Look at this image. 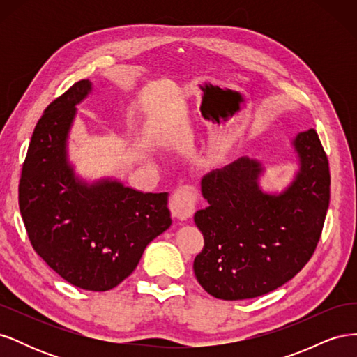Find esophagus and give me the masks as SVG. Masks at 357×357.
<instances>
[{
  "label": "esophagus",
  "instance_id": "obj_1",
  "mask_svg": "<svg viewBox=\"0 0 357 357\" xmlns=\"http://www.w3.org/2000/svg\"><path fill=\"white\" fill-rule=\"evenodd\" d=\"M197 208V195L189 188H180L171 195L169 210L172 218L178 220L190 219Z\"/></svg>",
  "mask_w": 357,
  "mask_h": 357
}]
</instances>
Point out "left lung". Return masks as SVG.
<instances>
[{"instance_id": "8db88e82", "label": "left lung", "mask_w": 357, "mask_h": 357, "mask_svg": "<svg viewBox=\"0 0 357 357\" xmlns=\"http://www.w3.org/2000/svg\"><path fill=\"white\" fill-rule=\"evenodd\" d=\"M298 167L282 190L261 185L266 167L243 156L201 178L208 205L193 220L204 235L193 261L198 283L211 296H262L294 278L314 253L329 207V164L317 132L290 143Z\"/></svg>"}]
</instances>
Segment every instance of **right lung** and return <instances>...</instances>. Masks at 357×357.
I'll return each mask as SVG.
<instances>
[{"label": "right lung", "instance_id": "right-lung-1", "mask_svg": "<svg viewBox=\"0 0 357 357\" xmlns=\"http://www.w3.org/2000/svg\"><path fill=\"white\" fill-rule=\"evenodd\" d=\"M92 91L91 80H80L43 113L22 168L19 208L32 247L53 271L75 287L105 291L134 271L147 244L171 226V213L167 192L75 172L70 132Z\"/></svg>", "mask_w": 357, "mask_h": 357}]
</instances>
